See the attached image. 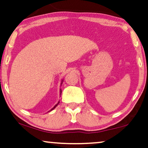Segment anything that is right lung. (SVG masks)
<instances>
[{
    "label": "right lung",
    "mask_w": 148,
    "mask_h": 148,
    "mask_svg": "<svg viewBox=\"0 0 148 148\" xmlns=\"http://www.w3.org/2000/svg\"><path fill=\"white\" fill-rule=\"evenodd\" d=\"M63 81H64V80H62V81H61V83H60V86H62V82H63ZM61 94H62V90H61V89H60V95H61ZM60 103V101H58V103H56V105H55V106H54V107H53V108H52L51 110H50L49 112H50V111H52V110H54V109L55 108H56V107L57 106H58V103Z\"/></svg>",
    "instance_id": "right-lung-1"
}]
</instances>
